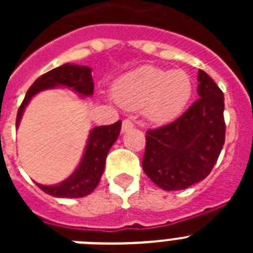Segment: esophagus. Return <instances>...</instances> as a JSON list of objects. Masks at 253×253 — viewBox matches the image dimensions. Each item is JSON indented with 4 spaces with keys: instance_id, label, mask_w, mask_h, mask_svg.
<instances>
[{
    "instance_id": "1",
    "label": "esophagus",
    "mask_w": 253,
    "mask_h": 253,
    "mask_svg": "<svg viewBox=\"0 0 253 253\" xmlns=\"http://www.w3.org/2000/svg\"><path fill=\"white\" fill-rule=\"evenodd\" d=\"M133 126H134V124H133V122H131V120L125 119L124 122H123V125H122V131H123V133H125V131L130 130Z\"/></svg>"
}]
</instances>
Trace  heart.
<instances>
[{"label":"heart","instance_id":"b5f03b06","mask_svg":"<svg viewBox=\"0 0 253 253\" xmlns=\"http://www.w3.org/2000/svg\"><path fill=\"white\" fill-rule=\"evenodd\" d=\"M193 81L181 69L142 66L125 73L114 84L115 101L126 110H139L154 124L175 120L193 96Z\"/></svg>","mask_w":253,"mask_h":253}]
</instances>
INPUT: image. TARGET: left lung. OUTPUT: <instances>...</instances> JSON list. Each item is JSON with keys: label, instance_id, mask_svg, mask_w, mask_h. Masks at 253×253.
Instances as JSON below:
<instances>
[{"label": "left lung", "instance_id": "left-lung-1", "mask_svg": "<svg viewBox=\"0 0 253 253\" xmlns=\"http://www.w3.org/2000/svg\"><path fill=\"white\" fill-rule=\"evenodd\" d=\"M198 81L200 99L175 122L147 131L143 171L167 191L204 180L224 144V96L202 69Z\"/></svg>", "mask_w": 253, "mask_h": 253}]
</instances>
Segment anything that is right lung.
I'll return each mask as SVG.
<instances>
[{
	"mask_svg": "<svg viewBox=\"0 0 253 253\" xmlns=\"http://www.w3.org/2000/svg\"><path fill=\"white\" fill-rule=\"evenodd\" d=\"M92 69L87 66L66 63L57 67L49 72L40 76L25 95L16 118V128L19 126L25 107L40 91L66 87L75 91L82 97H90L93 95V80L91 75ZM122 129V122H116L113 125H102L91 129L87 144L84 147L81 162L72 175L64 181L55 185L35 184L48 195L55 198H84L97 187L104 173L106 156L116 142Z\"/></svg>",
	"mask_w": 253,
	"mask_h": 253,
	"instance_id": "add662e5",
	"label": "right lung"
}]
</instances>
